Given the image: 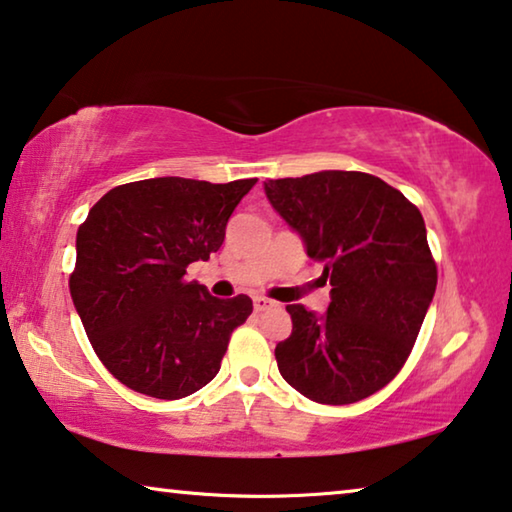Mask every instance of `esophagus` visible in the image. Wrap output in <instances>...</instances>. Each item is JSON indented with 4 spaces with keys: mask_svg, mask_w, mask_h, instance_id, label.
Instances as JSON below:
<instances>
[{
    "mask_svg": "<svg viewBox=\"0 0 512 512\" xmlns=\"http://www.w3.org/2000/svg\"><path fill=\"white\" fill-rule=\"evenodd\" d=\"M272 306H277V302H272V300H267V297H254V309L261 313V311H267V309H272Z\"/></svg>",
    "mask_w": 512,
    "mask_h": 512,
    "instance_id": "1",
    "label": "esophagus"
}]
</instances>
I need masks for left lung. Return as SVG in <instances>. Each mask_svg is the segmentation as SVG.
<instances>
[{
    "label": "left lung",
    "mask_w": 512,
    "mask_h": 512,
    "mask_svg": "<svg viewBox=\"0 0 512 512\" xmlns=\"http://www.w3.org/2000/svg\"><path fill=\"white\" fill-rule=\"evenodd\" d=\"M263 185L332 283L322 316L302 304L286 306L293 334L274 348L279 373L322 405L373 396L410 357L437 288L419 208L361 171H318Z\"/></svg>",
    "instance_id": "8db88e82"
}]
</instances>
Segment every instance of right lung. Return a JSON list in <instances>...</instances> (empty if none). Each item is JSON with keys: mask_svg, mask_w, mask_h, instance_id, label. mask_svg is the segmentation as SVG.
<instances>
[{"mask_svg": "<svg viewBox=\"0 0 512 512\" xmlns=\"http://www.w3.org/2000/svg\"><path fill=\"white\" fill-rule=\"evenodd\" d=\"M256 178L215 185L148 178L109 190L77 231L70 295L102 364L132 391L178 400L219 373L254 306L187 281L222 247L226 222Z\"/></svg>", "mask_w": 512, "mask_h": 512, "instance_id": "obj_1", "label": "right lung"}]
</instances>
